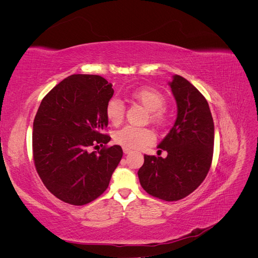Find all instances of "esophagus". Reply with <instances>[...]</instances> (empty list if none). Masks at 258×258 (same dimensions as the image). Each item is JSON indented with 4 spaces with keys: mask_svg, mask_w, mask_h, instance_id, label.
<instances>
[{
    "mask_svg": "<svg viewBox=\"0 0 258 258\" xmlns=\"http://www.w3.org/2000/svg\"><path fill=\"white\" fill-rule=\"evenodd\" d=\"M122 151L124 154H130L132 153V150H130V148H127V147H122Z\"/></svg>",
    "mask_w": 258,
    "mask_h": 258,
    "instance_id": "esophagus-1",
    "label": "esophagus"
}]
</instances>
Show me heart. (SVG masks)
Wrapping results in <instances>:
<instances>
[{
  "label": "heart",
  "mask_w": 258,
  "mask_h": 258,
  "mask_svg": "<svg viewBox=\"0 0 258 258\" xmlns=\"http://www.w3.org/2000/svg\"><path fill=\"white\" fill-rule=\"evenodd\" d=\"M130 96L150 111V119L156 126H163L167 120L166 113L161 110L165 104V96L160 91L152 87H142L132 90ZM105 113L107 119L113 124H119L124 117V106L121 101L113 98L106 104ZM116 143L127 148H140L155 141V136L151 129L146 127L124 126L115 132Z\"/></svg>",
  "instance_id": "1"
}]
</instances>
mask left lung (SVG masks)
Segmentation results:
<instances>
[{"label": "left lung", "mask_w": 258, "mask_h": 258, "mask_svg": "<svg viewBox=\"0 0 258 258\" xmlns=\"http://www.w3.org/2000/svg\"><path fill=\"white\" fill-rule=\"evenodd\" d=\"M177 105L173 127L157 146L166 158L144 155L139 179L151 196L176 201L206 178L213 157L214 122L208 101L188 81L173 75L169 83Z\"/></svg>", "instance_id": "left-lung-1"}]
</instances>
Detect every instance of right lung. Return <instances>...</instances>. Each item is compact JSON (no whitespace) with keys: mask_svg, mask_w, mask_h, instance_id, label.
<instances>
[{"mask_svg":"<svg viewBox=\"0 0 258 258\" xmlns=\"http://www.w3.org/2000/svg\"><path fill=\"white\" fill-rule=\"evenodd\" d=\"M112 84L99 75L74 74L46 95L33 121V160L53 196L84 206L102 195L122 157L119 145L106 147L105 108ZM98 145L103 148L91 152Z\"/></svg>","mask_w":258,"mask_h":258,"instance_id":"obj_1","label":"right lung"}]
</instances>
